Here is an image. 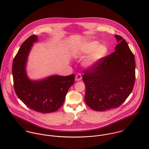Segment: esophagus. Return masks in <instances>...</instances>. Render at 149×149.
I'll return each instance as SVG.
<instances>
[{"mask_svg": "<svg viewBox=\"0 0 149 149\" xmlns=\"http://www.w3.org/2000/svg\"><path fill=\"white\" fill-rule=\"evenodd\" d=\"M82 79V75L80 74V73H78L76 75H75V80L77 81H79Z\"/></svg>", "mask_w": 149, "mask_h": 149, "instance_id": "34e87169", "label": "esophagus"}]
</instances>
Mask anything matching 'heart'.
Masks as SVG:
<instances>
[{
	"mask_svg": "<svg viewBox=\"0 0 149 149\" xmlns=\"http://www.w3.org/2000/svg\"><path fill=\"white\" fill-rule=\"evenodd\" d=\"M82 54H89L86 59L84 65L91 67L97 65L106 55L108 48L104 45H99L97 41H90L84 43L78 48Z\"/></svg>",
	"mask_w": 149,
	"mask_h": 149,
	"instance_id": "1",
	"label": "heart"
}]
</instances>
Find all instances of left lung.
<instances>
[{"label": "left lung", "mask_w": 149, "mask_h": 149, "mask_svg": "<svg viewBox=\"0 0 149 149\" xmlns=\"http://www.w3.org/2000/svg\"><path fill=\"white\" fill-rule=\"evenodd\" d=\"M116 51L83 71L84 100L91 109L103 111L118 107L132 91L135 79V58L126 41L115 35Z\"/></svg>", "instance_id": "left-lung-1"}]
</instances>
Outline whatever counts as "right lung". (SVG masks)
I'll list each match as a JSON object with an SVG mask.
<instances>
[{
  "label": "right lung",
  "instance_id": "1",
  "mask_svg": "<svg viewBox=\"0 0 149 149\" xmlns=\"http://www.w3.org/2000/svg\"><path fill=\"white\" fill-rule=\"evenodd\" d=\"M37 40L36 35L30 36L15 55L12 68L14 87L18 98L29 108L41 113H50L63 105L69 88L74 83L75 75H52L40 81L30 80L26 66L33 43Z\"/></svg>",
  "mask_w": 149,
  "mask_h": 149
}]
</instances>
